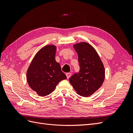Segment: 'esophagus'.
I'll return each instance as SVG.
<instances>
[{
	"mask_svg": "<svg viewBox=\"0 0 133 133\" xmlns=\"http://www.w3.org/2000/svg\"><path fill=\"white\" fill-rule=\"evenodd\" d=\"M71 74V73H66V75L67 79H69V78L70 77Z\"/></svg>",
	"mask_w": 133,
	"mask_h": 133,
	"instance_id": "1",
	"label": "esophagus"
}]
</instances>
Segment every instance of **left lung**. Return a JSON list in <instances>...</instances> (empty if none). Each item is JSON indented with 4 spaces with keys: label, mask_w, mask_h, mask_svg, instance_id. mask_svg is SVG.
Segmentation results:
<instances>
[{
    "label": "left lung",
    "mask_w": 133,
    "mask_h": 133,
    "mask_svg": "<svg viewBox=\"0 0 133 133\" xmlns=\"http://www.w3.org/2000/svg\"><path fill=\"white\" fill-rule=\"evenodd\" d=\"M74 48L78 55L80 70L69 78V82L79 95L88 97L103 84L104 67L97 52L89 44L80 43Z\"/></svg>",
    "instance_id": "8db88e82"
}]
</instances>
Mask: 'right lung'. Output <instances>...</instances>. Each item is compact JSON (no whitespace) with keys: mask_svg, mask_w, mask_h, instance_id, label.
I'll return each instance as SVG.
<instances>
[{"mask_svg":"<svg viewBox=\"0 0 133 133\" xmlns=\"http://www.w3.org/2000/svg\"><path fill=\"white\" fill-rule=\"evenodd\" d=\"M56 46L46 45L35 55L26 73L27 82L32 89L42 96L50 94L58 84L66 76L55 61Z\"/></svg>","mask_w":133,"mask_h":133,"instance_id":"right-lung-1","label":"right lung"}]
</instances>
